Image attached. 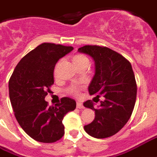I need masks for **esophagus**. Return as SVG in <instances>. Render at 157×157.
I'll use <instances>...</instances> for the list:
<instances>
[{"mask_svg":"<svg viewBox=\"0 0 157 157\" xmlns=\"http://www.w3.org/2000/svg\"><path fill=\"white\" fill-rule=\"evenodd\" d=\"M76 107H77V108H79V109H82V108H83L84 107H83V103L80 102H77V104H76Z\"/></svg>","mask_w":157,"mask_h":157,"instance_id":"esophagus-1","label":"esophagus"}]
</instances>
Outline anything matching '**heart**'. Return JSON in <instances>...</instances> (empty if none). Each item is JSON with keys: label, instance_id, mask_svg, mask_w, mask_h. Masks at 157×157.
Masks as SVG:
<instances>
[{"label": "heart", "instance_id": "obj_1", "mask_svg": "<svg viewBox=\"0 0 157 157\" xmlns=\"http://www.w3.org/2000/svg\"><path fill=\"white\" fill-rule=\"evenodd\" d=\"M73 63L75 66L82 65V64H88L89 61L88 59L86 56L83 55H76L73 57ZM68 92L69 94H71L73 96H78L79 94V89L76 86H72L70 88H68Z\"/></svg>", "mask_w": 157, "mask_h": 157}]
</instances>
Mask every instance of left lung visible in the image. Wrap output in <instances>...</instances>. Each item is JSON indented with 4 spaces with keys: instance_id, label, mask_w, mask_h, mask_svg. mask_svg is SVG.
Here are the masks:
<instances>
[{
    "instance_id": "1",
    "label": "left lung",
    "mask_w": 157,
    "mask_h": 157,
    "mask_svg": "<svg viewBox=\"0 0 157 157\" xmlns=\"http://www.w3.org/2000/svg\"><path fill=\"white\" fill-rule=\"evenodd\" d=\"M90 55L95 61V75L88 92L101 101L96 109L92 100L83 105L95 111V118L84 126L88 135L95 138H106L121 130L132 116L136 98V83L129 61L117 52L105 46L84 45L78 49Z\"/></svg>"
}]
</instances>
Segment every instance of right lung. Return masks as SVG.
I'll list each match as a JSON object with an SVG mask.
<instances>
[{
    "instance_id": "add662e5",
    "label": "right lung",
    "mask_w": 157,
    "mask_h": 157,
    "mask_svg": "<svg viewBox=\"0 0 157 157\" xmlns=\"http://www.w3.org/2000/svg\"><path fill=\"white\" fill-rule=\"evenodd\" d=\"M73 49L54 43L40 44L21 59L10 76L9 95L15 117L35 141L52 143L62 138L63 117L76 108V102L67 97L55 107L44 101L54 84L55 64Z\"/></svg>"
}]
</instances>
